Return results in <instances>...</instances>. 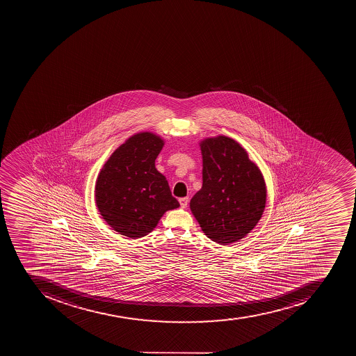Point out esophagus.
<instances>
[{
    "instance_id": "obj_1",
    "label": "esophagus",
    "mask_w": 356,
    "mask_h": 356,
    "mask_svg": "<svg viewBox=\"0 0 356 356\" xmlns=\"http://www.w3.org/2000/svg\"><path fill=\"white\" fill-rule=\"evenodd\" d=\"M180 206L181 208H186L188 206V202H189V198L188 197H184V198L179 199Z\"/></svg>"
}]
</instances>
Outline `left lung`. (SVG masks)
Here are the masks:
<instances>
[{
	"label": "left lung",
	"instance_id": "left-lung-1",
	"mask_svg": "<svg viewBox=\"0 0 356 356\" xmlns=\"http://www.w3.org/2000/svg\"><path fill=\"white\" fill-rule=\"evenodd\" d=\"M202 187L191 209L208 238L232 244L257 225L266 204L263 175L246 150L232 138L218 136L200 143Z\"/></svg>",
	"mask_w": 356,
	"mask_h": 356
}]
</instances>
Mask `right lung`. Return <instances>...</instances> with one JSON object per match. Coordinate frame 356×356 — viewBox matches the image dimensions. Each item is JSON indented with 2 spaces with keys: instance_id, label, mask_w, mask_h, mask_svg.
Masks as SVG:
<instances>
[{
  "instance_id": "1",
  "label": "right lung",
  "mask_w": 356,
  "mask_h": 356,
  "mask_svg": "<svg viewBox=\"0 0 356 356\" xmlns=\"http://www.w3.org/2000/svg\"><path fill=\"white\" fill-rule=\"evenodd\" d=\"M163 140L140 132L121 145L95 182V202L106 224L121 235L140 238L157 226L167 210L179 207L154 160Z\"/></svg>"
}]
</instances>
